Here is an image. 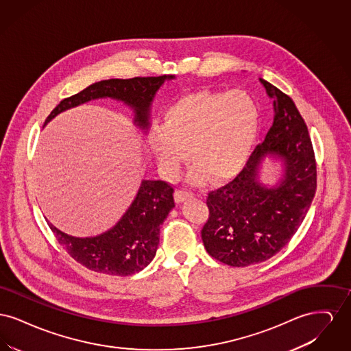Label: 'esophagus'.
Masks as SVG:
<instances>
[{
    "label": "esophagus",
    "mask_w": 351,
    "mask_h": 351,
    "mask_svg": "<svg viewBox=\"0 0 351 351\" xmlns=\"http://www.w3.org/2000/svg\"><path fill=\"white\" fill-rule=\"evenodd\" d=\"M193 196V193L192 192H189V191H186V189H178L176 192H175V200L176 202H183L184 200H186V199H189V197H192Z\"/></svg>",
    "instance_id": "obj_1"
}]
</instances>
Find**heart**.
<instances>
[{
	"mask_svg": "<svg viewBox=\"0 0 351 351\" xmlns=\"http://www.w3.org/2000/svg\"><path fill=\"white\" fill-rule=\"evenodd\" d=\"M258 128L259 108L247 92L204 89L173 101L147 145L166 176L178 172L188 151L192 183H221L243 167Z\"/></svg>",
	"mask_w": 351,
	"mask_h": 351,
	"instance_id": "1",
	"label": "heart"
}]
</instances>
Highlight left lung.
Returning a JSON list of instances; mask_svg holds the SVG:
<instances>
[{
	"label": "left lung",
	"mask_w": 351,
	"mask_h": 351,
	"mask_svg": "<svg viewBox=\"0 0 351 351\" xmlns=\"http://www.w3.org/2000/svg\"><path fill=\"white\" fill-rule=\"evenodd\" d=\"M261 82L274 99L272 125L233 180L208 193L209 217L201 230L209 255L233 267L265 262L282 250L306 216L317 186L315 151L300 112L288 95ZM267 153L286 163L285 180L276 189L256 180Z\"/></svg>",
	"instance_id": "obj_1"
}]
</instances>
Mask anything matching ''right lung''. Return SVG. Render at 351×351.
<instances>
[{"label": "right lung", "instance_id": "add662e5", "mask_svg": "<svg viewBox=\"0 0 351 351\" xmlns=\"http://www.w3.org/2000/svg\"><path fill=\"white\" fill-rule=\"evenodd\" d=\"M173 76H150L133 79H110L92 84L82 92L60 101L46 118L45 125L68 108L99 97L125 101L135 110V122L149 126V108L155 92ZM175 206L172 184L162 180H145L129 210L117 225L99 237L75 238L58 230L47 222L59 245L68 255L90 271L128 276L139 272L154 259L160 225Z\"/></svg>", "mask_w": 351, "mask_h": 351}]
</instances>
